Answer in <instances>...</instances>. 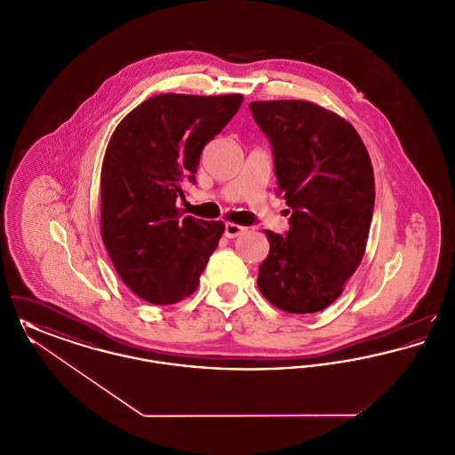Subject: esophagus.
Here are the masks:
<instances>
[{
  "label": "esophagus",
  "mask_w": 455,
  "mask_h": 455,
  "mask_svg": "<svg viewBox=\"0 0 455 455\" xmlns=\"http://www.w3.org/2000/svg\"><path fill=\"white\" fill-rule=\"evenodd\" d=\"M245 230H247L245 227H242V225H237V223H232V221H228V223L225 225V237H238V235H242Z\"/></svg>",
  "instance_id": "34e87169"
}]
</instances>
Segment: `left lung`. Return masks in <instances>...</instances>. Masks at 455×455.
<instances>
[{
  "mask_svg": "<svg viewBox=\"0 0 455 455\" xmlns=\"http://www.w3.org/2000/svg\"><path fill=\"white\" fill-rule=\"evenodd\" d=\"M249 108L273 145L278 191L290 230H264L262 297L288 314H314L334 302L367 249L375 179L356 130L307 100H260Z\"/></svg>",
  "mask_w": 455,
  "mask_h": 455,
  "instance_id": "left-lung-1",
  "label": "left lung"
}]
</instances>
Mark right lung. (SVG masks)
Returning <instances> with one entry per match:
<instances>
[{
    "label": "right lung",
    "instance_id": "right-lung-1",
    "mask_svg": "<svg viewBox=\"0 0 455 455\" xmlns=\"http://www.w3.org/2000/svg\"><path fill=\"white\" fill-rule=\"evenodd\" d=\"M243 97L162 93L117 124L100 172V232L119 278L155 305L193 295L225 232L223 221L182 217L177 197L199 156Z\"/></svg>",
    "mask_w": 455,
    "mask_h": 455
}]
</instances>
